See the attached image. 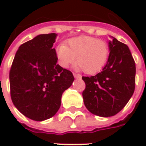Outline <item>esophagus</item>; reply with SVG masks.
<instances>
[{
  "instance_id": "1",
  "label": "esophagus",
  "mask_w": 146,
  "mask_h": 146,
  "mask_svg": "<svg viewBox=\"0 0 146 146\" xmlns=\"http://www.w3.org/2000/svg\"><path fill=\"white\" fill-rule=\"evenodd\" d=\"M73 76L75 77V78H81V76L80 75V74H76V73H73Z\"/></svg>"
}]
</instances>
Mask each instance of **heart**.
Wrapping results in <instances>:
<instances>
[{
  "instance_id": "b5f03b06",
  "label": "heart",
  "mask_w": 146,
  "mask_h": 146,
  "mask_svg": "<svg viewBox=\"0 0 146 146\" xmlns=\"http://www.w3.org/2000/svg\"><path fill=\"white\" fill-rule=\"evenodd\" d=\"M110 53V45L102 39L80 36L70 39L66 45L60 44L56 54L61 66L67 68L75 62L76 69L87 74H95L102 70Z\"/></svg>"
}]
</instances>
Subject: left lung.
I'll return each mask as SVG.
<instances>
[{
	"mask_svg": "<svg viewBox=\"0 0 146 146\" xmlns=\"http://www.w3.org/2000/svg\"><path fill=\"white\" fill-rule=\"evenodd\" d=\"M106 65L95 76H83L86 87L83 98L91 113L109 117L116 115L131 98L135 88L136 67L127 45L113 37Z\"/></svg>",
	"mask_w": 146,
	"mask_h": 146,
	"instance_id": "obj_1",
	"label": "left lung"
}]
</instances>
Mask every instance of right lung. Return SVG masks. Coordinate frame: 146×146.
<instances>
[{
  "instance_id": "1",
  "label": "right lung",
  "mask_w": 146,
  "mask_h": 146,
  "mask_svg": "<svg viewBox=\"0 0 146 146\" xmlns=\"http://www.w3.org/2000/svg\"><path fill=\"white\" fill-rule=\"evenodd\" d=\"M55 33L40 34L19 48L10 73V92L17 110L36 121L54 116L62 95L72 85V72L57 63Z\"/></svg>"
}]
</instances>
